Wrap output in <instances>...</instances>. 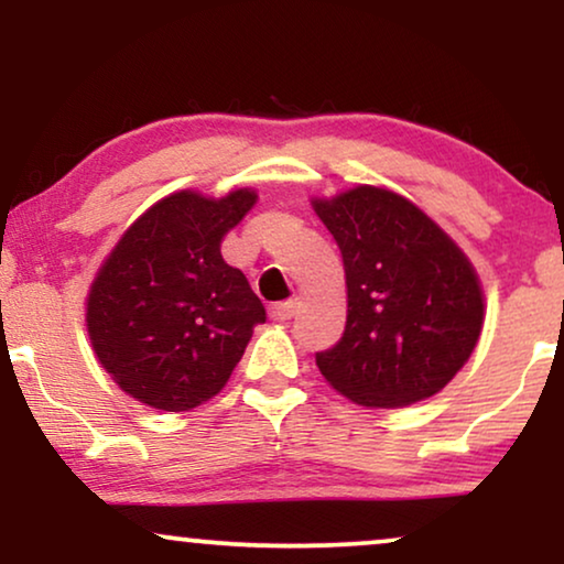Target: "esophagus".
I'll return each mask as SVG.
<instances>
[{"mask_svg": "<svg viewBox=\"0 0 564 564\" xmlns=\"http://www.w3.org/2000/svg\"><path fill=\"white\" fill-rule=\"evenodd\" d=\"M297 311H300V300L295 297V300H288V303L272 305L269 307V315H272L274 321H290V318H295Z\"/></svg>", "mask_w": 564, "mask_h": 564, "instance_id": "34e87169", "label": "esophagus"}]
</instances>
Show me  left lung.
<instances>
[{"instance_id": "obj_1", "label": "left lung", "mask_w": 564, "mask_h": 564, "mask_svg": "<svg viewBox=\"0 0 564 564\" xmlns=\"http://www.w3.org/2000/svg\"><path fill=\"white\" fill-rule=\"evenodd\" d=\"M313 207L341 251L349 295L344 336L315 354L321 375L367 408L436 395L480 338L473 264L395 192L365 184Z\"/></svg>"}]
</instances>
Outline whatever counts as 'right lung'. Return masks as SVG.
Returning <instances> with one entry per match:
<instances>
[{"mask_svg":"<svg viewBox=\"0 0 564 564\" xmlns=\"http://www.w3.org/2000/svg\"><path fill=\"white\" fill-rule=\"evenodd\" d=\"M257 203L174 192L126 230L87 303L97 359L128 395L159 411H189L228 382L267 321L241 269L220 257L223 236Z\"/></svg>","mask_w":564,"mask_h":564,"instance_id":"1","label":"right lung"}]
</instances>
